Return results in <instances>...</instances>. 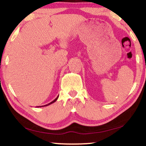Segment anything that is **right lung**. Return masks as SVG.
Wrapping results in <instances>:
<instances>
[{
  "label": "right lung",
  "instance_id": "obj_1",
  "mask_svg": "<svg viewBox=\"0 0 146 146\" xmlns=\"http://www.w3.org/2000/svg\"><path fill=\"white\" fill-rule=\"evenodd\" d=\"M58 96L56 97V99H54V100H53V101H52V102H51L50 103H49V104H46V105H44V106H48V105L51 104H52V103H54V102H56V101L57 100V99H58ZM40 107H41V106H40Z\"/></svg>",
  "mask_w": 146,
  "mask_h": 146
}]
</instances>
